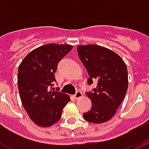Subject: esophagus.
I'll list each match as a JSON object with an SVG mask.
<instances>
[{
	"mask_svg": "<svg viewBox=\"0 0 149 149\" xmlns=\"http://www.w3.org/2000/svg\"><path fill=\"white\" fill-rule=\"evenodd\" d=\"M82 97V93H81V91H77L76 92V93L74 94V97L75 99H78V98H80V97Z\"/></svg>",
	"mask_w": 149,
	"mask_h": 149,
	"instance_id": "1",
	"label": "esophagus"
}]
</instances>
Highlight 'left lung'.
Segmentation results:
<instances>
[{"instance_id":"obj_1","label":"left lung","mask_w":149,"mask_h":149,"mask_svg":"<svg viewBox=\"0 0 149 149\" xmlns=\"http://www.w3.org/2000/svg\"><path fill=\"white\" fill-rule=\"evenodd\" d=\"M77 53L89 76L88 84L97 82V87L86 93L92 107L83 113V117L95 124L108 121L114 116L128 89L126 65L120 56L102 46L78 45Z\"/></svg>"}]
</instances>
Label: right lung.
<instances>
[{"instance_id": "obj_1", "label": "right lung", "mask_w": 149, "mask_h": 149, "mask_svg": "<svg viewBox=\"0 0 149 149\" xmlns=\"http://www.w3.org/2000/svg\"><path fill=\"white\" fill-rule=\"evenodd\" d=\"M72 49L69 45H43L29 52L19 65L17 83L21 102L31 120L39 126L56 124L70 101L68 95L52 91V87L56 82L54 73L59 62Z\"/></svg>"}]
</instances>
